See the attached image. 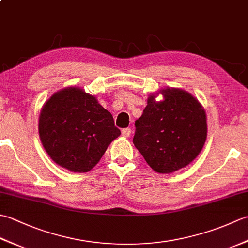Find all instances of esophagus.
I'll return each mask as SVG.
<instances>
[{
  "instance_id": "obj_1",
  "label": "esophagus",
  "mask_w": 248,
  "mask_h": 248,
  "mask_svg": "<svg viewBox=\"0 0 248 248\" xmlns=\"http://www.w3.org/2000/svg\"><path fill=\"white\" fill-rule=\"evenodd\" d=\"M121 134H123V136H124V138H129V136L131 135V129L130 128L123 129L121 130Z\"/></svg>"
}]
</instances>
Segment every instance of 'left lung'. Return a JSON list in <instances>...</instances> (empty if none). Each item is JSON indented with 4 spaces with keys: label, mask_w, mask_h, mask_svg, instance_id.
<instances>
[{
    "label": "left lung",
    "mask_w": 248,
    "mask_h": 248,
    "mask_svg": "<svg viewBox=\"0 0 248 248\" xmlns=\"http://www.w3.org/2000/svg\"><path fill=\"white\" fill-rule=\"evenodd\" d=\"M161 93L164 100L156 102L152 94L135 120L133 144L152 170L168 173L196 159L207 139V118L202 104L182 89Z\"/></svg>",
    "instance_id": "8db88e82"
}]
</instances>
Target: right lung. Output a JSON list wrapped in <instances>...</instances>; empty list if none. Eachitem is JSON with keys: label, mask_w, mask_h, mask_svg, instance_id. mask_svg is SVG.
<instances>
[{"label": "right lung", "mask_w": 248, "mask_h": 248, "mask_svg": "<svg viewBox=\"0 0 248 248\" xmlns=\"http://www.w3.org/2000/svg\"><path fill=\"white\" fill-rule=\"evenodd\" d=\"M120 135L114 118L97 99L77 87L54 93L39 116V136L56 164L87 172Z\"/></svg>", "instance_id": "1"}]
</instances>
